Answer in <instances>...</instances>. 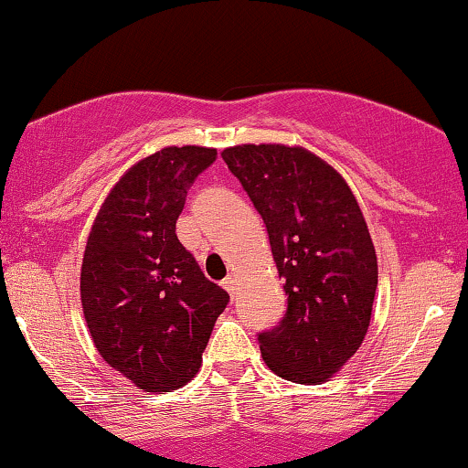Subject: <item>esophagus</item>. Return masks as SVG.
Returning a JSON list of instances; mask_svg holds the SVG:
<instances>
[{
    "label": "esophagus",
    "instance_id": "obj_1",
    "mask_svg": "<svg viewBox=\"0 0 468 468\" xmlns=\"http://www.w3.org/2000/svg\"><path fill=\"white\" fill-rule=\"evenodd\" d=\"M221 285H223V290H228L229 296H234V290H236V279L232 277V274H229V277L223 279V281H221Z\"/></svg>",
    "mask_w": 468,
    "mask_h": 468
}]
</instances>
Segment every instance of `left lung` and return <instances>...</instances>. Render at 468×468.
I'll list each match as a JSON object with an SVG mask.
<instances>
[{"label": "left lung", "instance_id": "obj_1", "mask_svg": "<svg viewBox=\"0 0 468 468\" xmlns=\"http://www.w3.org/2000/svg\"><path fill=\"white\" fill-rule=\"evenodd\" d=\"M264 219L285 315L258 335L274 375L296 383L330 379L360 347L377 290V255L354 194L335 168L283 144L221 153Z\"/></svg>", "mask_w": 468, "mask_h": 468}]
</instances>
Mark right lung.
<instances>
[{
	"label": "right lung",
	"instance_id": "add662e5",
	"mask_svg": "<svg viewBox=\"0 0 468 468\" xmlns=\"http://www.w3.org/2000/svg\"><path fill=\"white\" fill-rule=\"evenodd\" d=\"M215 159L207 146L144 157L114 185L89 234L80 271L89 332L101 357L144 392L191 381L229 303L176 239L187 191Z\"/></svg>",
	"mask_w": 468,
	"mask_h": 468
}]
</instances>
